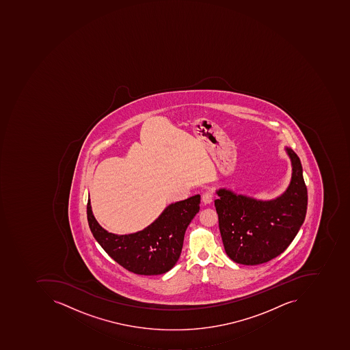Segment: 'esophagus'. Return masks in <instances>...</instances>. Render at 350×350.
<instances>
[{
    "label": "esophagus",
    "instance_id": "esophagus-1",
    "mask_svg": "<svg viewBox=\"0 0 350 350\" xmlns=\"http://www.w3.org/2000/svg\"><path fill=\"white\" fill-rule=\"evenodd\" d=\"M213 192L207 191L202 196V202H203L204 205H208V204H211L213 202Z\"/></svg>",
    "mask_w": 350,
    "mask_h": 350
}]
</instances>
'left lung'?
<instances>
[{"label": "left lung", "instance_id": "obj_1", "mask_svg": "<svg viewBox=\"0 0 350 350\" xmlns=\"http://www.w3.org/2000/svg\"><path fill=\"white\" fill-rule=\"evenodd\" d=\"M293 174L287 189L275 199H254L227 188L215 191L221 241L227 256L236 263L258 265L285 252L304 223L307 188L301 161L285 147Z\"/></svg>", "mask_w": 350, "mask_h": 350}]
</instances>
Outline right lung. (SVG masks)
<instances>
[{
  "label": "right lung",
  "instance_id": "add662e5",
  "mask_svg": "<svg viewBox=\"0 0 350 350\" xmlns=\"http://www.w3.org/2000/svg\"><path fill=\"white\" fill-rule=\"evenodd\" d=\"M201 196L196 194L165 208L156 221L131 234L108 232L92 213L88 198L87 219L92 236L110 258L133 273L157 275L170 271L180 256L184 236L200 211Z\"/></svg>",
  "mask_w": 350,
  "mask_h": 350
}]
</instances>
